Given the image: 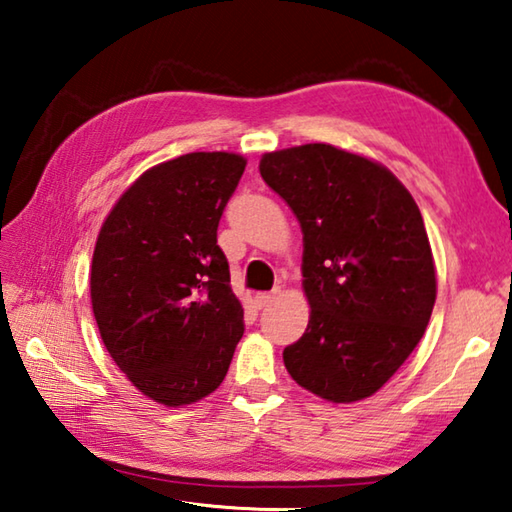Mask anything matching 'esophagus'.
<instances>
[{"label": "esophagus", "instance_id": "obj_1", "mask_svg": "<svg viewBox=\"0 0 512 512\" xmlns=\"http://www.w3.org/2000/svg\"><path fill=\"white\" fill-rule=\"evenodd\" d=\"M277 296V291H271V293H259V296L255 298V302H257V307L262 309V307H266L268 302H273V298Z\"/></svg>", "mask_w": 512, "mask_h": 512}]
</instances>
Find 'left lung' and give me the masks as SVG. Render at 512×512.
Listing matches in <instances>:
<instances>
[{
	"instance_id": "left-lung-1",
	"label": "left lung",
	"mask_w": 512,
	"mask_h": 512,
	"mask_svg": "<svg viewBox=\"0 0 512 512\" xmlns=\"http://www.w3.org/2000/svg\"><path fill=\"white\" fill-rule=\"evenodd\" d=\"M264 183L302 228L309 325L289 375L327 402L375 395L409 359L436 302L422 214L391 171L332 144L266 153Z\"/></svg>"
}]
</instances>
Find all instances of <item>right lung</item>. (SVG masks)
I'll return each mask as SVG.
<instances>
[{"label":"right lung","mask_w":512,"mask_h":512,"mask_svg":"<svg viewBox=\"0 0 512 512\" xmlns=\"http://www.w3.org/2000/svg\"><path fill=\"white\" fill-rule=\"evenodd\" d=\"M246 169L237 153H187L144 171L103 221L90 296L103 345L137 391L164 406L221 386L244 307L216 228Z\"/></svg>","instance_id":"obj_1"}]
</instances>
